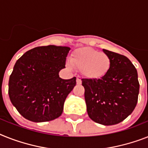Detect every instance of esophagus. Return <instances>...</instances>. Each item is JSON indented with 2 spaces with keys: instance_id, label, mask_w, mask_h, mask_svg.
Listing matches in <instances>:
<instances>
[{
  "instance_id": "1",
  "label": "esophagus",
  "mask_w": 148,
  "mask_h": 148,
  "mask_svg": "<svg viewBox=\"0 0 148 148\" xmlns=\"http://www.w3.org/2000/svg\"><path fill=\"white\" fill-rule=\"evenodd\" d=\"M76 83H77V85H81V84H82V80H81V79H80V77H79V76L77 77Z\"/></svg>"
}]
</instances>
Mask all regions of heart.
<instances>
[{
  "label": "heart",
  "instance_id": "1",
  "mask_svg": "<svg viewBox=\"0 0 148 148\" xmlns=\"http://www.w3.org/2000/svg\"><path fill=\"white\" fill-rule=\"evenodd\" d=\"M68 68L74 66L88 79H100L110 69V57L103 52L91 47H82L73 52L70 60L66 62Z\"/></svg>",
  "mask_w": 148,
  "mask_h": 148
}]
</instances>
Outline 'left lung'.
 Returning a JSON list of instances; mask_svg holds the SVG:
<instances>
[{"mask_svg": "<svg viewBox=\"0 0 148 148\" xmlns=\"http://www.w3.org/2000/svg\"><path fill=\"white\" fill-rule=\"evenodd\" d=\"M111 59L108 73L100 79H82L89 117L104 125L121 123L138 102L139 82L135 67L126 57L103 49Z\"/></svg>", "mask_w": 148, "mask_h": 148, "instance_id": "left-lung-1", "label": "left lung"}]
</instances>
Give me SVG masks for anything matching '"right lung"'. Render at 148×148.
Returning a JSON list of instances; mask_svg holds the SVG:
<instances>
[{
    "instance_id": "right-lung-1",
    "label": "right lung",
    "mask_w": 148,
    "mask_h": 148,
    "mask_svg": "<svg viewBox=\"0 0 148 148\" xmlns=\"http://www.w3.org/2000/svg\"><path fill=\"white\" fill-rule=\"evenodd\" d=\"M70 47L56 45L29 50L16 62L9 79L11 103L24 118L47 122L62 114L64 102L76 84V78L63 79Z\"/></svg>"
}]
</instances>
